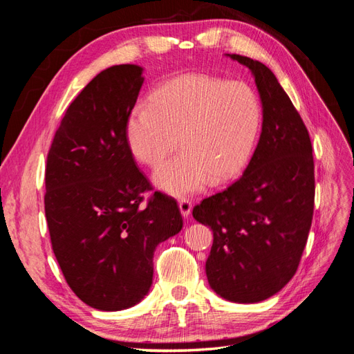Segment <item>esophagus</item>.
Wrapping results in <instances>:
<instances>
[{"instance_id": "1", "label": "esophagus", "mask_w": 354, "mask_h": 354, "mask_svg": "<svg viewBox=\"0 0 354 354\" xmlns=\"http://www.w3.org/2000/svg\"><path fill=\"white\" fill-rule=\"evenodd\" d=\"M178 208H180L181 216H183L185 218H187V217L190 216V212H192V203H190L187 199H180V201H178Z\"/></svg>"}]
</instances>
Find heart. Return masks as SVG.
<instances>
[{
    "label": "heart",
    "instance_id": "b5f03b06",
    "mask_svg": "<svg viewBox=\"0 0 354 354\" xmlns=\"http://www.w3.org/2000/svg\"><path fill=\"white\" fill-rule=\"evenodd\" d=\"M263 106L248 84L207 73L168 80L125 118L124 134L133 156L145 165L162 162L153 183L173 196H186L241 176L259 143Z\"/></svg>",
    "mask_w": 354,
    "mask_h": 354
}]
</instances>
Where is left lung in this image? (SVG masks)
I'll return each instance as SVG.
<instances>
[{"mask_svg":"<svg viewBox=\"0 0 354 354\" xmlns=\"http://www.w3.org/2000/svg\"><path fill=\"white\" fill-rule=\"evenodd\" d=\"M226 56L251 71L263 106L261 134L242 177L203 199L194 218L214 234L205 264L212 291L251 304L279 292L297 272L313 218V149L274 73L259 60Z\"/></svg>","mask_w":354,"mask_h":354,"instance_id":"1","label":"left lung"}]
</instances>
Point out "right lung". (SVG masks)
I'll use <instances>...</instances> for the list:
<instances>
[{
  "mask_svg": "<svg viewBox=\"0 0 354 354\" xmlns=\"http://www.w3.org/2000/svg\"><path fill=\"white\" fill-rule=\"evenodd\" d=\"M143 68L115 65L87 84L63 116L46 168V217L53 251L87 306L118 312L151 291L156 246L177 234V202L151 190L128 149L124 124Z\"/></svg>",
  "mask_w": 354,
  "mask_h": 354,
  "instance_id": "1",
  "label": "right lung"
}]
</instances>
